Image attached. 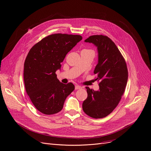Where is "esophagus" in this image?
<instances>
[{
	"instance_id": "esophagus-1",
	"label": "esophagus",
	"mask_w": 151,
	"mask_h": 151,
	"mask_svg": "<svg viewBox=\"0 0 151 151\" xmlns=\"http://www.w3.org/2000/svg\"><path fill=\"white\" fill-rule=\"evenodd\" d=\"M82 88V86H79V85H75V89H80Z\"/></svg>"
}]
</instances>
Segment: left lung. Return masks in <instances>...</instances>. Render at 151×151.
Listing matches in <instances>:
<instances>
[{
	"mask_svg": "<svg viewBox=\"0 0 151 151\" xmlns=\"http://www.w3.org/2000/svg\"><path fill=\"white\" fill-rule=\"evenodd\" d=\"M97 47L98 63L93 73L100 81L99 90L86 87L87 98L83 102V111L95 119L110 114L119 103L124 92L128 71L124 59L114 42L103 35L90 36L85 40Z\"/></svg>",
	"mask_w": 151,
	"mask_h": 151,
	"instance_id": "8db88e82",
	"label": "left lung"
}]
</instances>
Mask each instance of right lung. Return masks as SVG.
Instances as JSON below:
<instances>
[{
    "label": "right lung",
    "instance_id": "1",
    "mask_svg": "<svg viewBox=\"0 0 151 151\" xmlns=\"http://www.w3.org/2000/svg\"><path fill=\"white\" fill-rule=\"evenodd\" d=\"M82 39L79 35L55 34L30 49L24 63V84L31 101L41 113L50 115L60 111L66 98L75 89L72 83L60 82L56 72Z\"/></svg>",
    "mask_w": 151,
    "mask_h": 151
}]
</instances>
